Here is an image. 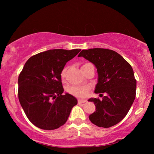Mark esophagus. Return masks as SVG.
<instances>
[{
	"label": "esophagus",
	"instance_id": "1",
	"mask_svg": "<svg viewBox=\"0 0 154 154\" xmlns=\"http://www.w3.org/2000/svg\"><path fill=\"white\" fill-rule=\"evenodd\" d=\"M85 102H86V100H78V103H79V104L83 103Z\"/></svg>",
	"mask_w": 154,
	"mask_h": 154
}]
</instances>
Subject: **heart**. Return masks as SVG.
<instances>
[{"instance_id": "heart-1", "label": "heart", "mask_w": 154, "mask_h": 154, "mask_svg": "<svg viewBox=\"0 0 154 154\" xmlns=\"http://www.w3.org/2000/svg\"><path fill=\"white\" fill-rule=\"evenodd\" d=\"M88 64H90V63H85L83 64L82 66H87ZM67 71V67H65L64 69L62 70L61 72V77L63 79L66 75V72ZM68 92L72 95L77 96V97H85L88 94V92H89V87L88 86H71L68 88Z\"/></svg>"}]
</instances>
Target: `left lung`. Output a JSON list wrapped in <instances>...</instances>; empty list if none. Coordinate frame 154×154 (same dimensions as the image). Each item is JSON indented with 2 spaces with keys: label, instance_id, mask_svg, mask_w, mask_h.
<instances>
[{
  "label": "left lung",
  "instance_id": "1",
  "mask_svg": "<svg viewBox=\"0 0 154 154\" xmlns=\"http://www.w3.org/2000/svg\"><path fill=\"white\" fill-rule=\"evenodd\" d=\"M78 57L94 64L98 82L94 92L105 93L102 100L91 98L96 111L89 116L92 124L109 128L118 124L129 111L136 96L137 81L130 64L120 54L111 49L94 48L83 49Z\"/></svg>",
  "mask_w": 154,
  "mask_h": 154
}]
</instances>
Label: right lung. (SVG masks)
I'll return each instance as SVG.
<instances>
[{
  "mask_svg": "<svg viewBox=\"0 0 154 154\" xmlns=\"http://www.w3.org/2000/svg\"><path fill=\"white\" fill-rule=\"evenodd\" d=\"M81 49H49L28 60L18 78V98L28 119L43 130H54L67 121L77 100L63 94L61 72Z\"/></svg>",
  "mask_w": 154,
  "mask_h": 154,
  "instance_id": "obj_1",
  "label": "right lung"
}]
</instances>
